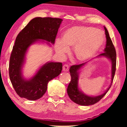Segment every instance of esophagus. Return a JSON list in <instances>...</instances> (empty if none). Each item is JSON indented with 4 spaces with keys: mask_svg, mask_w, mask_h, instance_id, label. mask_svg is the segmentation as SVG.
Returning <instances> with one entry per match:
<instances>
[{
    "mask_svg": "<svg viewBox=\"0 0 127 127\" xmlns=\"http://www.w3.org/2000/svg\"><path fill=\"white\" fill-rule=\"evenodd\" d=\"M64 72H67L69 70V66L67 64H65L63 66V69H62Z\"/></svg>",
    "mask_w": 127,
    "mask_h": 127,
    "instance_id": "esophagus-1",
    "label": "esophagus"
}]
</instances>
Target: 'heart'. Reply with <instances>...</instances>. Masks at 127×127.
I'll use <instances>...</instances> for the list:
<instances>
[{"mask_svg":"<svg viewBox=\"0 0 127 127\" xmlns=\"http://www.w3.org/2000/svg\"><path fill=\"white\" fill-rule=\"evenodd\" d=\"M105 35L103 31L92 27L76 26L64 33L62 40L56 43V50L64 55L74 47V55L79 62H86L93 58L105 44Z\"/></svg>","mask_w":127,"mask_h":127,"instance_id":"heart-1","label":"heart"}]
</instances>
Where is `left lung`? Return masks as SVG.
Segmentation results:
<instances>
[{
  "label": "left lung",
  "instance_id": "obj_1",
  "mask_svg": "<svg viewBox=\"0 0 127 127\" xmlns=\"http://www.w3.org/2000/svg\"><path fill=\"white\" fill-rule=\"evenodd\" d=\"M104 29H105L106 37V47L104 49V53L100 54L98 55V57H105L111 61V62H112V81H111V84L105 93L99 95V96H89V95H87L83 92L80 91L79 87H78L79 70H80L81 67L84 66L86 62L79 64V65H72L69 69L71 76V81L69 84L68 87H67V93L70 99L78 105L89 106L97 103L105 96L112 86L116 69V52L112 40L109 36L108 31L105 27H104Z\"/></svg>",
  "mask_w": 127,
  "mask_h": 127
}]
</instances>
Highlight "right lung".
I'll list each match as a JSON object with an SVG mask.
<instances>
[{
	"label": "right lung",
	"instance_id": "right-lung-1",
	"mask_svg": "<svg viewBox=\"0 0 127 127\" xmlns=\"http://www.w3.org/2000/svg\"><path fill=\"white\" fill-rule=\"evenodd\" d=\"M62 21L61 18L36 17L17 35L10 58L9 76L15 92L21 98L30 100L40 98L47 91L48 83L61 73L62 63L48 62L31 79H25L22 75V66L29 46L39 40L54 44Z\"/></svg>",
	"mask_w": 127,
	"mask_h": 127
}]
</instances>
